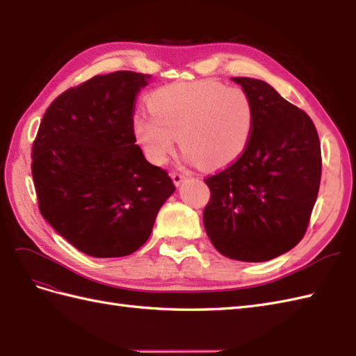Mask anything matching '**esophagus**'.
<instances>
[{"instance_id": "34e87169", "label": "esophagus", "mask_w": 356, "mask_h": 356, "mask_svg": "<svg viewBox=\"0 0 356 356\" xmlns=\"http://www.w3.org/2000/svg\"><path fill=\"white\" fill-rule=\"evenodd\" d=\"M171 179L175 181L176 186H180V184L186 179V176L181 175V172H171Z\"/></svg>"}]
</instances>
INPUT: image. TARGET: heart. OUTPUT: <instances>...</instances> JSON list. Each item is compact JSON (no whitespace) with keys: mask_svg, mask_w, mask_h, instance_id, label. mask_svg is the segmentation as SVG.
<instances>
[{"mask_svg":"<svg viewBox=\"0 0 356 356\" xmlns=\"http://www.w3.org/2000/svg\"><path fill=\"white\" fill-rule=\"evenodd\" d=\"M152 115L131 121L136 143L153 163L175 150L203 168H221L241 156L253 130V107L241 88L213 80L180 81L156 89L148 98Z\"/></svg>","mask_w":356,"mask_h":356,"instance_id":"obj_1","label":"heart"}]
</instances>
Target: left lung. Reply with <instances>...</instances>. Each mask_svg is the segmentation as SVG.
<instances>
[{"label": "left lung", "mask_w": 356, "mask_h": 356, "mask_svg": "<svg viewBox=\"0 0 356 356\" xmlns=\"http://www.w3.org/2000/svg\"><path fill=\"white\" fill-rule=\"evenodd\" d=\"M232 81L249 95L253 130L238 161L204 179L203 225L226 258L264 262L299 244L317 200L321 153L316 126L268 83Z\"/></svg>", "instance_id": "8db88e82"}]
</instances>
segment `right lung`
I'll return each mask as SVG.
<instances>
[{"label": "right lung", "instance_id": "add662e5", "mask_svg": "<svg viewBox=\"0 0 356 356\" xmlns=\"http://www.w3.org/2000/svg\"><path fill=\"white\" fill-rule=\"evenodd\" d=\"M152 76L117 71L65 90L33 144L39 209L57 234L94 258L136 252L176 191L135 144L134 104Z\"/></svg>", "mask_w": 356, "mask_h": 356}]
</instances>
